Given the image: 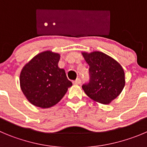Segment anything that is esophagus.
Returning a JSON list of instances; mask_svg holds the SVG:
<instances>
[{"instance_id":"esophagus-1","label":"esophagus","mask_w":147,"mask_h":147,"mask_svg":"<svg viewBox=\"0 0 147 147\" xmlns=\"http://www.w3.org/2000/svg\"><path fill=\"white\" fill-rule=\"evenodd\" d=\"M80 83H81V80H80V78H77L76 80L72 81V83L75 85H79V84H80Z\"/></svg>"}]
</instances>
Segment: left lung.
<instances>
[{
	"instance_id": "1",
	"label": "left lung",
	"mask_w": 147,
	"mask_h": 147,
	"mask_svg": "<svg viewBox=\"0 0 147 147\" xmlns=\"http://www.w3.org/2000/svg\"><path fill=\"white\" fill-rule=\"evenodd\" d=\"M89 65V81L82 88L88 96L104 105L120 95L125 86V73L117 61L99 51L83 53Z\"/></svg>"
}]
</instances>
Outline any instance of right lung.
I'll use <instances>...</instances> for the list:
<instances>
[{"label":"right lung","instance_id":"1","mask_svg":"<svg viewBox=\"0 0 147 147\" xmlns=\"http://www.w3.org/2000/svg\"><path fill=\"white\" fill-rule=\"evenodd\" d=\"M59 53L44 51L35 56L20 74V86L31 104L41 108H49L63 98L72 85L65 71L60 69Z\"/></svg>","mask_w":147,"mask_h":147}]
</instances>
